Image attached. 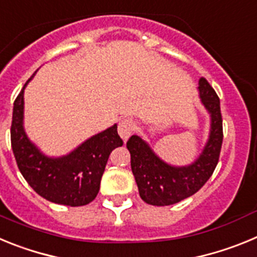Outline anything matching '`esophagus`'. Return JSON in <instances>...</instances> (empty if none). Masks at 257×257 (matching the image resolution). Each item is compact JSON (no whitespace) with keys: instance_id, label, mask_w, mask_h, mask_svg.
<instances>
[{"instance_id":"1","label":"esophagus","mask_w":257,"mask_h":257,"mask_svg":"<svg viewBox=\"0 0 257 257\" xmlns=\"http://www.w3.org/2000/svg\"><path fill=\"white\" fill-rule=\"evenodd\" d=\"M134 127H135V124H134L130 118H123V119L119 121V123H118V134H119L123 142H126L130 138L134 131Z\"/></svg>"}]
</instances>
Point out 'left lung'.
Segmentation results:
<instances>
[{
	"label": "left lung",
	"instance_id": "8db88e82",
	"mask_svg": "<svg viewBox=\"0 0 257 257\" xmlns=\"http://www.w3.org/2000/svg\"><path fill=\"white\" fill-rule=\"evenodd\" d=\"M198 90L202 104L211 115V128L205 148L192 165L178 167L166 163L138 135H133L127 142L139 194L148 205L170 206L193 196L216 169L222 144L220 100L206 78L199 79Z\"/></svg>",
	"mask_w": 257,
	"mask_h": 257
}]
</instances>
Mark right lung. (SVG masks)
<instances>
[{
    "label": "right lung",
    "instance_id": "1",
    "mask_svg": "<svg viewBox=\"0 0 257 257\" xmlns=\"http://www.w3.org/2000/svg\"><path fill=\"white\" fill-rule=\"evenodd\" d=\"M27 83L14 101L11 122V148L23 178L47 201L70 207L88 205L100 189L109 154L123 144L117 124L87 139L67 156H45L28 139L23 126Z\"/></svg>",
    "mask_w": 257,
    "mask_h": 257
}]
</instances>
